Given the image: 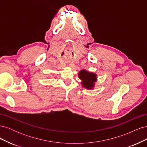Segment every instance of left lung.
<instances>
[{
  "mask_svg": "<svg viewBox=\"0 0 147 147\" xmlns=\"http://www.w3.org/2000/svg\"><path fill=\"white\" fill-rule=\"evenodd\" d=\"M78 77L82 80L83 87L88 90H92L94 86V83L97 81L96 74L88 72L84 69L82 70L78 73Z\"/></svg>",
  "mask_w": 147,
  "mask_h": 147,
  "instance_id": "1",
  "label": "left lung"
}]
</instances>
